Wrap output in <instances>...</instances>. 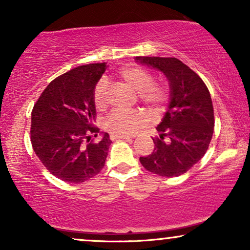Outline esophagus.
<instances>
[{
    "mask_svg": "<svg viewBox=\"0 0 250 250\" xmlns=\"http://www.w3.org/2000/svg\"><path fill=\"white\" fill-rule=\"evenodd\" d=\"M110 139L112 141H116V140H129L132 139L131 136H118V135H111Z\"/></svg>",
    "mask_w": 250,
    "mask_h": 250,
    "instance_id": "obj_1",
    "label": "esophagus"
}]
</instances>
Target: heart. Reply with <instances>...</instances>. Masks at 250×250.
I'll return each mask as SVG.
<instances>
[{
	"label": "heart",
	"instance_id": "b5f03b06",
	"mask_svg": "<svg viewBox=\"0 0 250 250\" xmlns=\"http://www.w3.org/2000/svg\"><path fill=\"white\" fill-rule=\"evenodd\" d=\"M118 77L133 91L138 92L140 101L152 112H158L165 105L168 90L165 85L153 83L152 75L138 66H126L118 71ZM93 101L98 109L108 104V85L100 81L95 85ZM146 124V117L139 111H114L105 118L104 128L112 135L127 136L134 134Z\"/></svg>",
	"mask_w": 250,
	"mask_h": 250
}]
</instances>
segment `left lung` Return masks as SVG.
<instances>
[{
    "instance_id": "left-lung-1",
    "label": "left lung",
    "mask_w": 250,
    "mask_h": 250,
    "mask_svg": "<svg viewBox=\"0 0 250 250\" xmlns=\"http://www.w3.org/2000/svg\"><path fill=\"white\" fill-rule=\"evenodd\" d=\"M136 62L155 68L169 84V101L152 139L151 155L140 157L146 170L163 177L187 173L206 153L214 132V110L203 80L176 58L136 57ZM164 137H168L165 142Z\"/></svg>"
}]
</instances>
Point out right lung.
<instances>
[{"instance_id": "1", "label": "right lung", "mask_w": 250, "mask_h": 250, "mask_svg": "<svg viewBox=\"0 0 250 250\" xmlns=\"http://www.w3.org/2000/svg\"><path fill=\"white\" fill-rule=\"evenodd\" d=\"M105 69V62L74 68L51 82L34 104L33 149L46 169L64 182H84L104 166L109 134L101 133L98 142H90V134L99 132L93 126V92Z\"/></svg>"}]
</instances>
